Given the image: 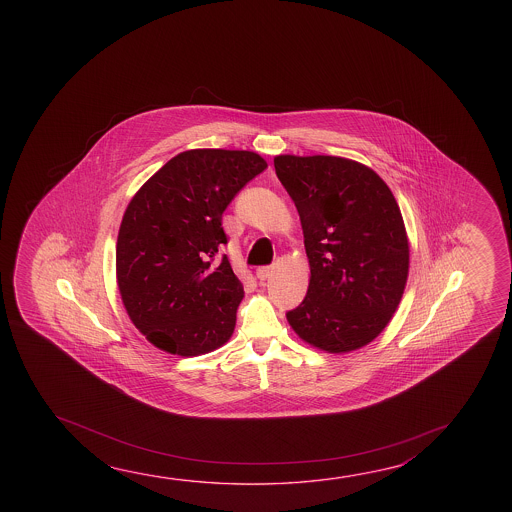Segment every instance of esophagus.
<instances>
[{"instance_id":"esophagus-1","label":"esophagus","mask_w":512,"mask_h":512,"mask_svg":"<svg viewBox=\"0 0 512 512\" xmlns=\"http://www.w3.org/2000/svg\"><path fill=\"white\" fill-rule=\"evenodd\" d=\"M273 275V268L271 266H262V268L257 269V278L259 280H268Z\"/></svg>"}]
</instances>
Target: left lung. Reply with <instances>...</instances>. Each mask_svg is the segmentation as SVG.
Listing matches in <instances>:
<instances>
[{
    "mask_svg": "<svg viewBox=\"0 0 512 512\" xmlns=\"http://www.w3.org/2000/svg\"><path fill=\"white\" fill-rule=\"evenodd\" d=\"M275 171L302 221L307 296L287 312L302 341L327 353L371 343L389 325L409 277V237L386 182L361 162L277 155Z\"/></svg>",
    "mask_w": 512,
    "mask_h": 512,
    "instance_id": "left-lung-1",
    "label": "left lung"
}]
</instances>
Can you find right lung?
Segmentation results:
<instances>
[{
	"label": "right lung",
	"instance_id": "right-lung-1",
	"mask_svg": "<svg viewBox=\"0 0 512 512\" xmlns=\"http://www.w3.org/2000/svg\"><path fill=\"white\" fill-rule=\"evenodd\" d=\"M268 168L255 151L178 153L128 203L116 244V278L128 318L155 348L180 357L214 352L234 334L244 298L221 216Z\"/></svg>",
	"mask_w": 512,
	"mask_h": 512
}]
</instances>
